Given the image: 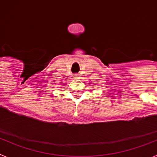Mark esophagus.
<instances>
[{
	"instance_id": "esophagus-1",
	"label": "esophagus",
	"mask_w": 157,
	"mask_h": 157,
	"mask_svg": "<svg viewBox=\"0 0 157 157\" xmlns=\"http://www.w3.org/2000/svg\"><path fill=\"white\" fill-rule=\"evenodd\" d=\"M72 76H73V78H74L75 79H77L78 78V74H73V75Z\"/></svg>"
}]
</instances>
